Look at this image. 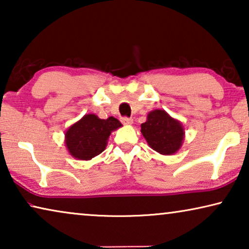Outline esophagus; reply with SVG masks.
I'll return each mask as SVG.
<instances>
[{
  "instance_id": "esophagus-1",
  "label": "esophagus",
  "mask_w": 249,
  "mask_h": 249,
  "mask_svg": "<svg viewBox=\"0 0 249 249\" xmlns=\"http://www.w3.org/2000/svg\"><path fill=\"white\" fill-rule=\"evenodd\" d=\"M121 121H122V124L125 125H130V124H132V122H134V120H132L131 118H127V117L122 118Z\"/></svg>"
}]
</instances>
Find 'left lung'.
I'll return each mask as SVG.
<instances>
[{
    "label": "left lung",
    "mask_w": 249,
    "mask_h": 249,
    "mask_svg": "<svg viewBox=\"0 0 249 249\" xmlns=\"http://www.w3.org/2000/svg\"><path fill=\"white\" fill-rule=\"evenodd\" d=\"M141 131L149 147L162 155L176 154L185 139L181 122L159 108L147 114V120L142 124Z\"/></svg>",
    "instance_id": "obj_1"
}]
</instances>
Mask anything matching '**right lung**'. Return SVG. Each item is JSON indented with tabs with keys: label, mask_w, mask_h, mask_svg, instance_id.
<instances>
[{
	"label": "right lung",
	"mask_w": 249,
	"mask_h": 249,
	"mask_svg": "<svg viewBox=\"0 0 249 249\" xmlns=\"http://www.w3.org/2000/svg\"><path fill=\"white\" fill-rule=\"evenodd\" d=\"M120 127L121 122L113 117L104 120L93 113L85 114L64 134L68 152L74 159L89 161L104 151L111 132Z\"/></svg>",
	"instance_id": "1"
}]
</instances>
